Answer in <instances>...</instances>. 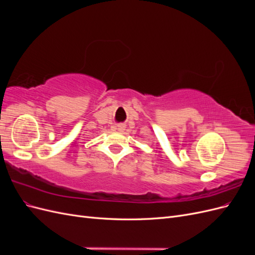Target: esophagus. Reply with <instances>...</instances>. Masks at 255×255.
<instances>
[{
	"label": "esophagus",
	"mask_w": 255,
	"mask_h": 255,
	"mask_svg": "<svg viewBox=\"0 0 255 255\" xmlns=\"http://www.w3.org/2000/svg\"><path fill=\"white\" fill-rule=\"evenodd\" d=\"M125 128H126V126H125V125H118L117 129H118V130H120V132H122V130L125 129Z\"/></svg>",
	"instance_id": "1"
}]
</instances>
